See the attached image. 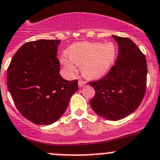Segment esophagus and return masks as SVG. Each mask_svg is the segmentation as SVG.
<instances>
[{
	"label": "esophagus",
	"mask_w": 160,
	"mask_h": 160,
	"mask_svg": "<svg viewBox=\"0 0 160 160\" xmlns=\"http://www.w3.org/2000/svg\"><path fill=\"white\" fill-rule=\"evenodd\" d=\"M86 83H86V82L84 81V80H81V79H80V80H79V82H78L79 87H83V86L85 85Z\"/></svg>",
	"instance_id": "1"
}]
</instances>
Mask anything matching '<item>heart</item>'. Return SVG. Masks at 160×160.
Masks as SVG:
<instances>
[{"label":"heart","mask_w":160,"mask_h":160,"mask_svg":"<svg viewBox=\"0 0 160 160\" xmlns=\"http://www.w3.org/2000/svg\"><path fill=\"white\" fill-rule=\"evenodd\" d=\"M116 57V47L112 42H78L69 48V55L63 54L60 59L64 73L73 76L77 65L87 77H98L111 68Z\"/></svg>","instance_id":"1"}]
</instances>
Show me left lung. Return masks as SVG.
<instances>
[{"instance_id": "obj_1", "label": "left lung", "mask_w": 160, "mask_h": 160, "mask_svg": "<svg viewBox=\"0 0 160 160\" xmlns=\"http://www.w3.org/2000/svg\"><path fill=\"white\" fill-rule=\"evenodd\" d=\"M118 55L109 72L89 84L96 91L90 106L97 115L118 121L134 112L144 97L147 67L145 55L128 38L112 36Z\"/></svg>"}]
</instances>
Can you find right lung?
Wrapping results in <instances>:
<instances>
[{"instance_id": "1", "label": "right lung", "mask_w": 160, "mask_h": 160, "mask_svg": "<svg viewBox=\"0 0 160 160\" xmlns=\"http://www.w3.org/2000/svg\"><path fill=\"white\" fill-rule=\"evenodd\" d=\"M61 40L29 42L18 49L8 69V87L26 118L48 125L62 116L78 89L77 80L62 78L57 52Z\"/></svg>"}]
</instances>
